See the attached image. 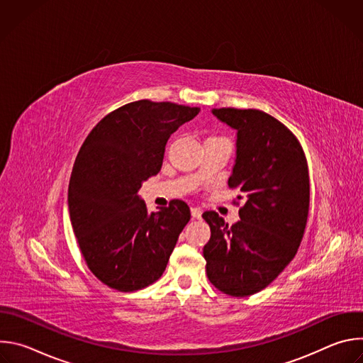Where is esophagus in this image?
Wrapping results in <instances>:
<instances>
[{"instance_id":"1","label":"esophagus","mask_w":363,"mask_h":363,"mask_svg":"<svg viewBox=\"0 0 363 363\" xmlns=\"http://www.w3.org/2000/svg\"><path fill=\"white\" fill-rule=\"evenodd\" d=\"M191 216H192V218H201L202 217V210L201 208H191Z\"/></svg>"}]
</instances>
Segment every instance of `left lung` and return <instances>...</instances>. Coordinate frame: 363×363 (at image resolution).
I'll return each instance as SVG.
<instances>
[{
	"mask_svg": "<svg viewBox=\"0 0 363 363\" xmlns=\"http://www.w3.org/2000/svg\"><path fill=\"white\" fill-rule=\"evenodd\" d=\"M211 113L235 130V161L228 179L244 206L228 224L214 211L203 245L206 276L234 297L267 287L293 260L308 213V174L296 136L273 116L255 109L221 108Z\"/></svg>",
	"mask_w": 363,
	"mask_h": 363,
	"instance_id": "obj_1",
	"label": "left lung"
}]
</instances>
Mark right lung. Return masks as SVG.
<instances>
[{
	"label": "right lung",
	"mask_w": 363,
	"mask_h": 363,
	"mask_svg": "<svg viewBox=\"0 0 363 363\" xmlns=\"http://www.w3.org/2000/svg\"><path fill=\"white\" fill-rule=\"evenodd\" d=\"M199 113L169 101L138 100L103 118L83 142L69 184V213L90 272L133 291L157 281L191 218L174 199L149 213L138 194L161 171L171 135Z\"/></svg>",
	"instance_id": "1"
}]
</instances>
